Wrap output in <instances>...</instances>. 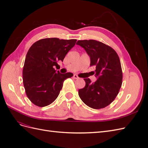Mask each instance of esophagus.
I'll list each match as a JSON object with an SVG mask.
<instances>
[{"instance_id": "esophagus-1", "label": "esophagus", "mask_w": 148, "mask_h": 148, "mask_svg": "<svg viewBox=\"0 0 148 148\" xmlns=\"http://www.w3.org/2000/svg\"><path fill=\"white\" fill-rule=\"evenodd\" d=\"M73 78H74V79H78V78H79V77H78V75H75H75H73Z\"/></svg>"}]
</instances>
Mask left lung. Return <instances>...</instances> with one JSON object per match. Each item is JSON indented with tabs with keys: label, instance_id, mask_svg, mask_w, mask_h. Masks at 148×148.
<instances>
[{
	"label": "left lung",
	"instance_id": "1",
	"mask_svg": "<svg viewBox=\"0 0 148 148\" xmlns=\"http://www.w3.org/2000/svg\"><path fill=\"white\" fill-rule=\"evenodd\" d=\"M77 44L84 48L90 57V66L96 67L97 78L95 83H91L89 78H84L86 85L79 89L78 95L91 108H104L114 101L122 84L119 56L112 48L96 40H79Z\"/></svg>",
	"mask_w": 148,
	"mask_h": 148
}]
</instances>
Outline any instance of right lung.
Segmentation results:
<instances>
[{"instance_id":"right-lung-1","label":"right lung","mask_w":148,"mask_h":148,"mask_svg":"<svg viewBox=\"0 0 148 148\" xmlns=\"http://www.w3.org/2000/svg\"><path fill=\"white\" fill-rule=\"evenodd\" d=\"M77 39L45 38L31 46L26 54L23 69V81L26 96L36 106L51 104L59 96L64 80L73 75L62 74L53 67L59 66Z\"/></svg>"}]
</instances>
